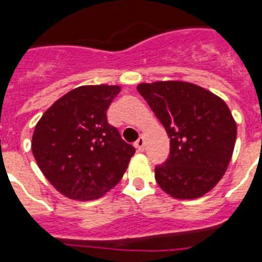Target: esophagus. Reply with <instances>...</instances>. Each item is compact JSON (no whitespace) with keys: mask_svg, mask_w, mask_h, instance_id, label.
Wrapping results in <instances>:
<instances>
[{"mask_svg":"<svg viewBox=\"0 0 262 262\" xmlns=\"http://www.w3.org/2000/svg\"><path fill=\"white\" fill-rule=\"evenodd\" d=\"M135 147H136V149H137V151H139V152H143L144 151V148H145V140H144L143 136H141V137H140V139L137 140V141H136Z\"/></svg>","mask_w":262,"mask_h":262,"instance_id":"1","label":"esophagus"}]
</instances>
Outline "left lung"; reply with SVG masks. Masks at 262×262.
<instances>
[{
  "label": "left lung",
  "instance_id": "left-lung-1",
  "mask_svg": "<svg viewBox=\"0 0 262 262\" xmlns=\"http://www.w3.org/2000/svg\"><path fill=\"white\" fill-rule=\"evenodd\" d=\"M137 91L170 137V156L155 167V179L178 200L199 199L227 170L236 122L223 99L187 81L141 83Z\"/></svg>",
  "mask_w": 262,
  "mask_h": 262
}]
</instances>
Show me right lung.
Segmentation results:
<instances>
[{"instance_id":"add662e5","label":"right lung","mask_w":262,"mask_h":262,"mask_svg":"<svg viewBox=\"0 0 262 262\" xmlns=\"http://www.w3.org/2000/svg\"><path fill=\"white\" fill-rule=\"evenodd\" d=\"M119 85H81L51 104L39 119L31 149L47 181L68 199L102 197L121 181L135 148L107 122Z\"/></svg>"}]
</instances>
